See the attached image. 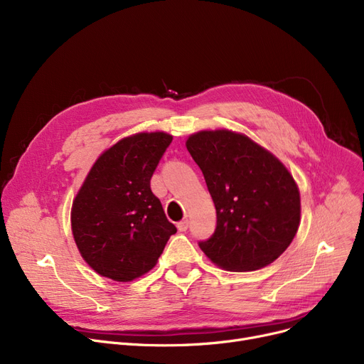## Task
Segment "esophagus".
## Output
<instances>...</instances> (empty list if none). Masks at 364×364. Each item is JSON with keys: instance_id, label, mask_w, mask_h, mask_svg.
<instances>
[{"instance_id": "esophagus-1", "label": "esophagus", "mask_w": 364, "mask_h": 364, "mask_svg": "<svg viewBox=\"0 0 364 364\" xmlns=\"http://www.w3.org/2000/svg\"><path fill=\"white\" fill-rule=\"evenodd\" d=\"M177 228L180 232H186L187 228H188V221L187 220H183V221H180L178 224H177Z\"/></svg>"}]
</instances>
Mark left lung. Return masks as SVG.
I'll use <instances>...</instances> for the list:
<instances>
[{
	"label": "left lung",
	"mask_w": 364,
	"mask_h": 364,
	"mask_svg": "<svg viewBox=\"0 0 364 364\" xmlns=\"http://www.w3.org/2000/svg\"><path fill=\"white\" fill-rule=\"evenodd\" d=\"M186 147L199 165L217 209L203 254L228 272H254L276 261L301 223V196L291 171L242 132L202 129Z\"/></svg>",
	"instance_id": "left-lung-1"
}]
</instances>
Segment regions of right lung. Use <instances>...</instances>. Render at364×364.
Segmentation results:
<instances>
[{
	"mask_svg": "<svg viewBox=\"0 0 364 364\" xmlns=\"http://www.w3.org/2000/svg\"><path fill=\"white\" fill-rule=\"evenodd\" d=\"M171 141L164 131L121 139L95 159L73 198V240L97 274L124 283L141 277L177 232L150 188L153 171Z\"/></svg>",
	"mask_w": 364,
	"mask_h": 364,
	"instance_id": "right-lung-1",
	"label": "right lung"
}]
</instances>
